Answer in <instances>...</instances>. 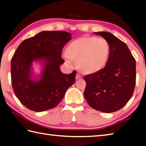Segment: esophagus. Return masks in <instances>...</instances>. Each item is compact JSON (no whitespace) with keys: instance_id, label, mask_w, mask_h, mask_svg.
Returning <instances> with one entry per match:
<instances>
[{"instance_id":"34e87169","label":"esophagus","mask_w":146,"mask_h":146,"mask_svg":"<svg viewBox=\"0 0 146 146\" xmlns=\"http://www.w3.org/2000/svg\"><path fill=\"white\" fill-rule=\"evenodd\" d=\"M81 78H82V76H81L80 74L77 73L76 76V80H80Z\"/></svg>"}]
</instances>
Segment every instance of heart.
Here are the masks:
<instances>
[{"mask_svg": "<svg viewBox=\"0 0 146 146\" xmlns=\"http://www.w3.org/2000/svg\"><path fill=\"white\" fill-rule=\"evenodd\" d=\"M110 46L103 38L83 36L69 44L63 58L70 65L78 66L83 72L93 73L99 72L106 66L109 58Z\"/></svg>", "mask_w": 146, "mask_h": 146, "instance_id": "obj_1", "label": "heart"}]
</instances>
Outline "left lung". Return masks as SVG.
Masks as SVG:
<instances>
[{
    "label": "left lung",
    "instance_id": "obj_1",
    "mask_svg": "<svg viewBox=\"0 0 146 146\" xmlns=\"http://www.w3.org/2000/svg\"><path fill=\"white\" fill-rule=\"evenodd\" d=\"M109 43V58L103 69L84 77V96L90 106L103 113H113L131 99L135 84V60L126 44L108 32H94Z\"/></svg>",
    "mask_w": 146,
    "mask_h": 146
}]
</instances>
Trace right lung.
Masks as SVG:
<instances>
[{"mask_svg":"<svg viewBox=\"0 0 146 146\" xmlns=\"http://www.w3.org/2000/svg\"><path fill=\"white\" fill-rule=\"evenodd\" d=\"M72 39L64 31H43L23 41L11 60L13 90L21 103L31 111L42 112L55 108L75 81L76 72L64 74L62 51ZM41 66L36 74L33 64Z\"/></svg>","mask_w":146,"mask_h":146,"instance_id":"right-lung-1","label":"right lung"}]
</instances>
